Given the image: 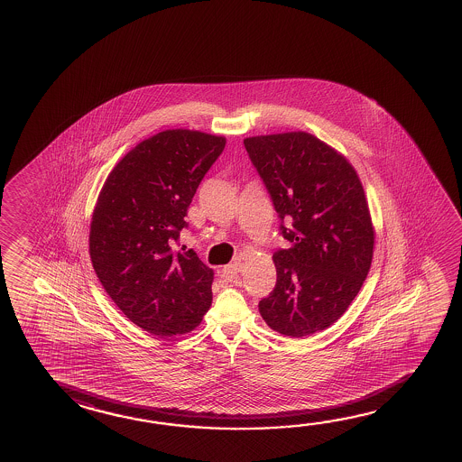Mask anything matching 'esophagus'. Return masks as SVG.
Instances as JSON below:
<instances>
[{
    "mask_svg": "<svg viewBox=\"0 0 462 462\" xmlns=\"http://www.w3.org/2000/svg\"><path fill=\"white\" fill-rule=\"evenodd\" d=\"M240 273H242V263H240V261H235L232 264H228V266L222 269V275H224L227 281L234 283H242Z\"/></svg>",
    "mask_w": 462,
    "mask_h": 462,
    "instance_id": "obj_1",
    "label": "esophagus"
}]
</instances>
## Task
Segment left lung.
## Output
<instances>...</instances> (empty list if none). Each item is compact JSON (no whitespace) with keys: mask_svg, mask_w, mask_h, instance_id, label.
<instances>
[{"mask_svg":"<svg viewBox=\"0 0 462 462\" xmlns=\"http://www.w3.org/2000/svg\"><path fill=\"white\" fill-rule=\"evenodd\" d=\"M291 243L275 251L277 282L259 301L267 326L283 336L323 331L346 313L370 271L374 228L356 169L305 131L243 139Z\"/></svg>","mask_w":462,"mask_h":462,"instance_id":"1","label":"left lung"}]
</instances>
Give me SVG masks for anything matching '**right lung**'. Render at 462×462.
Masks as SVG:
<instances>
[{
	"label": "right lung",
	"instance_id": "obj_1",
	"mask_svg": "<svg viewBox=\"0 0 462 462\" xmlns=\"http://www.w3.org/2000/svg\"><path fill=\"white\" fill-rule=\"evenodd\" d=\"M226 138L165 130L108 173L90 220V261L126 318L159 337L193 331L212 303L214 271L175 251L189 203Z\"/></svg>",
	"mask_w": 462,
	"mask_h": 462
}]
</instances>
